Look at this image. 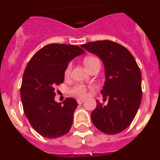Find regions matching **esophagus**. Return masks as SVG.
Wrapping results in <instances>:
<instances>
[{"label":"esophagus","mask_w":160,"mask_h":160,"mask_svg":"<svg viewBox=\"0 0 160 160\" xmlns=\"http://www.w3.org/2000/svg\"><path fill=\"white\" fill-rule=\"evenodd\" d=\"M77 102H78V104H82V103L84 102V100L81 99V98H80V99H78Z\"/></svg>","instance_id":"obj_1"}]
</instances>
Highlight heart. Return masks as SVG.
<instances>
[{
  "label": "heart",
  "instance_id": "obj_1",
  "mask_svg": "<svg viewBox=\"0 0 160 160\" xmlns=\"http://www.w3.org/2000/svg\"><path fill=\"white\" fill-rule=\"evenodd\" d=\"M84 64L85 66H87V69H90L96 64H100L99 60L95 57L93 56H90V57H87L84 59ZM71 64H69L66 66V70H65V76L68 77L70 75V71H71ZM87 87L82 84H77L74 87H72L70 90L71 94H74V95L79 96V97H85L87 94Z\"/></svg>",
  "mask_w": 160,
  "mask_h": 160
}]
</instances>
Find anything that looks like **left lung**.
<instances>
[{
  "label": "left lung",
  "instance_id": "8db88e82",
  "mask_svg": "<svg viewBox=\"0 0 160 160\" xmlns=\"http://www.w3.org/2000/svg\"><path fill=\"white\" fill-rule=\"evenodd\" d=\"M82 47L98 55L105 66L106 82L101 94L108 103L103 105L97 100L91 120L97 129L105 134L120 133L132 122L140 106V69L129 50L117 42L96 41Z\"/></svg>",
  "mask_w": 160,
  "mask_h": 160
}]
</instances>
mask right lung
<instances>
[{"mask_svg": "<svg viewBox=\"0 0 160 160\" xmlns=\"http://www.w3.org/2000/svg\"><path fill=\"white\" fill-rule=\"evenodd\" d=\"M84 53L73 45L49 44L39 49L25 67L21 87L23 111L42 136L55 138L70 131L78 102L72 98H66L63 105L56 102L55 87L64 81L69 62Z\"/></svg>", "mask_w": 160, "mask_h": 160, "instance_id": "obj_1", "label": "right lung"}]
</instances>
